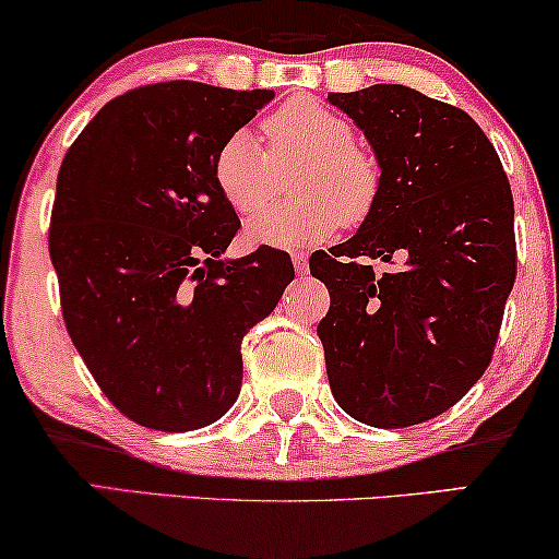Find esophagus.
Returning a JSON list of instances; mask_svg holds the SVG:
<instances>
[{
  "instance_id": "obj_1",
  "label": "esophagus",
  "mask_w": 559,
  "mask_h": 559,
  "mask_svg": "<svg viewBox=\"0 0 559 559\" xmlns=\"http://www.w3.org/2000/svg\"><path fill=\"white\" fill-rule=\"evenodd\" d=\"M293 264L297 274H306L308 272V253L306 251H293Z\"/></svg>"
}]
</instances>
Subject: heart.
Returning <instances> with one entry per match:
<instances>
[{"label":"heart","mask_w":559,"mask_h":559,"mask_svg":"<svg viewBox=\"0 0 559 559\" xmlns=\"http://www.w3.org/2000/svg\"><path fill=\"white\" fill-rule=\"evenodd\" d=\"M270 151L249 128L230 133L213 158V179L236 213L264 207L280 190L282 171L297 169L300 198L266 207L246 226L253 246L325 241L342 228L367 221L382 192V166L346 115L310 97L289 99L264 120Z\"/></svg>","instance_id":"1"}]
</instances>
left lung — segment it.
<instances>
[{
  "mask_svg": "<svg viewBox=\"0 0 559 559\" xmlns=\"http://www.w3.org/2000/svg\"><path fill=\"white\" fill-rule=\"evenodd\" d=\"M382 166V192L349 241L316 251L329 287L318 336L331 393L377 429L452 408L490 365L516 280L501 158L460 107L403 84L331 92ZM372 258L399 262L374 275Z\"/></svg>",
  "mask_w": 559,
  "mask_h": 559,
  "instance_id": "8db88e82",
  "label": "left lung"
}]
</instances>
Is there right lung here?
Returning <instances> with one entry per match:
<instances>
[{
	"mask_svg": "<svg viewBox=\"0 0 559 559\" xmlns=\"http://www.w3.org/2000/svg\"><path fill=\"white\" fill-rule=\"evenodd\" d=\"M274 99L164 82L120 94L63 156L48 249L69 336L130 421L194 431L241 393V342L295 280L287 251L223 253L241 228L221 143Z\"/></svg>",
	"mask_w": 559,
	"mask_h": 559,
	"instance_id": "right-lung-1",
	"label": "right lung"
}]
</instances>
